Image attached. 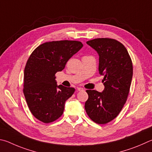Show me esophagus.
I'll return each mask as SVG.
<instances>
[{
  "label": "esophagus",
  "mask_w": 152,
  "mask_h": 152,
  "mask_svg": "<svg viewBox=\"0 0 152 152\" xmlns=\"http://www.w3.org/2000/svg\"><path fill=\"white\" fill-rule=\"evenodd\" d=\"M77 91H83V88H82V87H77Z\"/></svg>",
  "instance_id": "obj_1"
}]
</instances>
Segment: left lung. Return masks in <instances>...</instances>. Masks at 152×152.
<instances>
[{
    "label": "left lung",
    "mask_w": 152,
    "mask_h": 152,
    "mask_svg": "<svg viewBox=\"0 0 152 152\" xmlns=\"http://www.w3.org/2000/svg\"><path fill=\"white\" fill-rule=\"evenodd\" d=\"M87 44L99 55V72L104 75L102 92L87 90L85 109L91 120L105 124L115 119L128 96L133 77L132 59L120 42L108 38L95 39Z\"/></svg>",
    "instance_id": "left-lung-1"
}]
</instances>
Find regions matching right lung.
<instances>
[{
	"label": "right lung",
	"instance_id": "add662e5",
	"mask_svg": "<svg viewBox=\"0 0 152 152\" xmlns=\"http://www.w3.org/2000/svg\"><path fill=\"white\" fill-rule=\"evenodd\" d=\"M83 46L77 41L47 42L29 57L24 71L23 93L31 112L39 121L50 123L62 115L65 102L75 89L58 86L55 74Z\"/></svg>",
	"mask_w": 152,
	"mask_h": 152
}]
</instances>
